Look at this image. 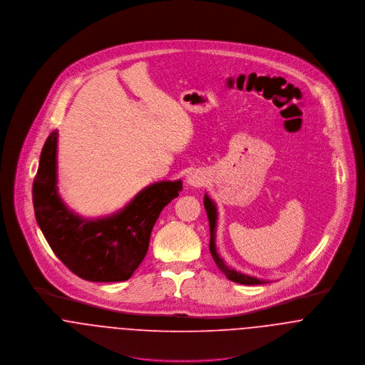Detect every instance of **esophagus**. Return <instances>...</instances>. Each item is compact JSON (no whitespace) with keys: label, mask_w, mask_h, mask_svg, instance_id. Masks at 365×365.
I'll list each match as a JSON object with an SVG mask.
<instances>
[{"label":"esophagus","mask_w":365,"mask_h":365,"mask_svg":"<svg viewBox=\"0 0 365 365\" xmlns=\"http://www.w3.org/2000/svg\"><path fill=\"white\" fill-rule=\"evenodd\" d=\"M187 183L190 186H200L202 185V176L197 172H192L189 176H187Z\"/></svg>","instance_id":"esophagus-1"}]
</instances>
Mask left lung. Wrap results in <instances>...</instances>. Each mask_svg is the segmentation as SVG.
<instances>
[{
    "mask_svg": "<svg viewBox=\"0 0 365 365\" xmlns=\"http://www.w3.org/2000/svg\"><path fill=\"white\" fill-rule=\"evenodd\" d=\"M204 207H205V211H207V217H208V222H210V234H211V238H210V252H211V256L215 262V264L218 266V269L225 274V277L234 283L245 284V285H253V284H264V280H259L256 277H250V276H246L242 273H238L235 272L234 269H230L228 266H225L224 260L217 255V250H215V245H214V230H215V222H217V210H215V204L211 202L208 199V196L204 197Z\"/></svg>",
    "mask_w": 365,
    "mask_h": 365,
    "instance_id": "left-lung-1",
    "label": "left lung"
}]
</instances>
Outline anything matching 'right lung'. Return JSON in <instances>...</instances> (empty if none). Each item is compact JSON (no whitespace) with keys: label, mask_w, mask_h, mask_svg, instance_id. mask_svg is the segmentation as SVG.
Wrapping results in <instances>:
<instances>
[{"label":"right lung","mask_w":365,"mask_h":365,"mask_svg":"<svg viewBox=\"0 0 365 365\" xmlns=\"http://www.w3.org/2000/svg\"><path fill=\"white\" fill-rule=\"evenodd\" d=\"M57 131L41 150L32 195L36 221L54 255L86 282L113 283L131 277L147 255L150 237L163 207L179 196L182 182L148 186L119 214L85 221L61 202L56 187Z\"/></svg>","instance_id":"right-lung-1"}]
</instances>
